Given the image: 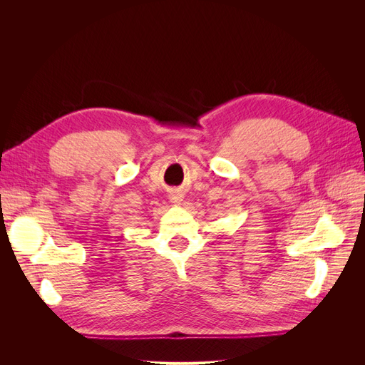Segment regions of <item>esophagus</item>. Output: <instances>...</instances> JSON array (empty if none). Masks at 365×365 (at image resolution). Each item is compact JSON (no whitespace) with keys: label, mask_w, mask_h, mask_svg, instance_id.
Listing matches in <instances>:
<instances>
[{"label":"esophagus","mask_w":365,"mask_h":365,"mask_svg":"<svg viewBox=\"0 0 365 365\" xmlns=\"http://www.w3.org/2000/svg\"><path fill=\"white\" fill-rule=\"evenodd\" d=\"M169 197H170V201H172L173 204H181V202L184 201V195H182L181 192H178V190L172 192Z\"/></svg>","instance_id":"1"}]
</instances>
